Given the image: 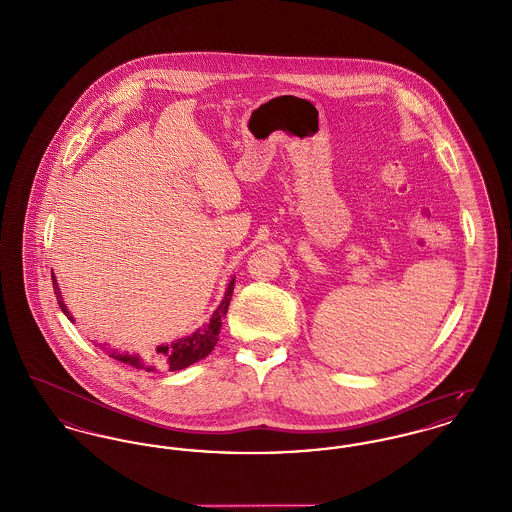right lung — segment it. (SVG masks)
<instances>
[{"mask_svg":"<svg viewBox=\"0 0 512 512\" xmlns=\"http://www.w3.org/2000/svg\"><path fill=\"white\" fill-rule=\"evenodd\" d=\"M52 285H54V293H56V299H58V305L62 308V312L68 316L71 322L73 316L69 312L64 299H62V291L56 283V277L52 275ZM233 289H235V279L229 281L227 285V291H225V297L221 301V305L215 308V312L211 314L209 322L204 324L202 328H198L194 334L190 336H184L180 340L172 341V343H165V345H157L155 351H151L147 357H139V355H120V353H110V357L122 361V363H128L136 369H143L147 373L151 371H157V369H167V371H182L194 363H198L200 359L207 357L213 347L217 345L219 341V332H221V324H223V318L227 314V308L231 303V297H233Z\"/></svg>","mask_w":512,"mask_h":512,"instance_id":"right-lung-1","label":"right lung"}]
</instances>
